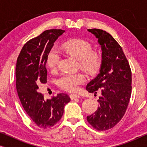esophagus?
<instances>
[{"mask_svg":"<svg viewBox=\"0 0 147 147\" xmlns=\"http://www.w3.org/2000/svg\"><path fill=\"white\" fill-rule=\"evenodd\" d=\"M69 97L71 100H74V99H75V98H80V96L78 95V94H71L69 95Z\"/></svg>","mask_w":147,"mask_h":147,"instance_id":"obj_1","label":"esophagus"}]
</instances>
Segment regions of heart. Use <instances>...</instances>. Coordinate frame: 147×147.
I'll return each mask as SVG.
<instances>
[{
    "label": "heart",
    "instance_id": "heart-1",
    "mask_svg": "<svg viewBox=\"0 0 147 147\" xmlns=\"http://www.w3.org/2000/svg\"><path fill=\"white\" fill-rule=\"evenodd\" d=\"M61 51L78 59L80 67L90 74H95L101 66V52L92 50V44L85 39L77 38L69 40L61 45ZM59 60V54L53 48L49 51L46 59L47 67L51 71L57 69ZM86 80V76L81 72L63 74L57 79V84L59 88L65 91L75 92Z\"/></svg>",
    "mask_w": 147,
    "mask_h": 147
}]
</instances>
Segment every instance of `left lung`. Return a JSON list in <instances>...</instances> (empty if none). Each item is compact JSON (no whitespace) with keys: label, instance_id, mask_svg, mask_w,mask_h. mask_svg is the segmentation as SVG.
Masks as SVG:
<instances>
[{"label":"left lung","instance_id":"1","mask_svg":"<svg viewBox=\"0 0 147 147\" xmlns=\"http://www.w3.org/2000/svg\"><path fill=\"white\" fill-rule=\"evenodd\" d=\"M88 31L98 38L102 50L100 74L86 86L90 93L100 90L98 110L87 116L92 127L103 131L120 122L127 109L132 92V72L122 47L110 33L98 29Z\"/></svg>","mask_w":147,"mask_h":147}]
</instances>
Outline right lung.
<instances>
[{"label": "right lung", "mask_w": 147, "mask_h": 147, "mask_svg": "<svg viewBox=\"0 0 147 147\" xmlns=\"http://www.w3.org/2000/svg\"><path fill=\"white\" fill-rule=\"evenodd\" d=\"M64 32L61 29L46 30L29 40L22 48L16 65V87L20 101L34 123L44 129L59 121L64 106L71 100L63 93L45 100L43 94L37 92L38 84L47 82V54Z\"/></svg>", "instance_id": "obj_1"}]
</instances>
